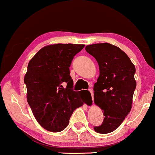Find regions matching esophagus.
Instances as JSON below:
<instances>
[{"instance_id": "obj_1", "label": "esophagus", "mask_w": 155, "mask_h": 155, "mask_svg": "<svg viewBox=\"0 0 155 155\" xmlns=\"http://www.w3.org/2000/svg\"><path fill=\"white\" fill-rule=\"evenodd\" d=\"M89 91L90 92V93H91V95H92V102H93V99H94V97H93V91H92V90H89Z\"/></svg>"}]
</instances>
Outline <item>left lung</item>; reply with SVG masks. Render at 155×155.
<instances>
[{"label": "left lung", "mask_w": 155, "mask_h": 155, "mask_svg": "<svg viewBox=\"0 0 155 155\" xmlns=\"http://www.w3.org/2000/svg\"><path fill=\"white\" fill-rule=\"evenodd\" d=\"M85 49L95 58L100 70L94 84V101L104 111V119L94 130L106 134L115 130L130 111L136 68L123 51L111 44H92Z\"/></svg>", "instance_id": "8db88e82"}]
</instances>
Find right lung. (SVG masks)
I'll return each instance as SVG.
<instances>
[{
	"label": "right lung",
	"instance_id": "obj_1",
	"mask_svg": "<svg viewBox=\"0 0 155 155\" xmlns=\"http://www.w3.org/2000/svg\"><path fill=\"white\" fill-rule=\"evenodd\" d=\"M83 44L49 45L31 60L24 81L27 99L33 115L44 129L63 130L76 108L85 103L79 92L74 91L69 67Z\"/></svg>",
	"mask_w": 155,
	"mask_h": 155
}]
</instances>
